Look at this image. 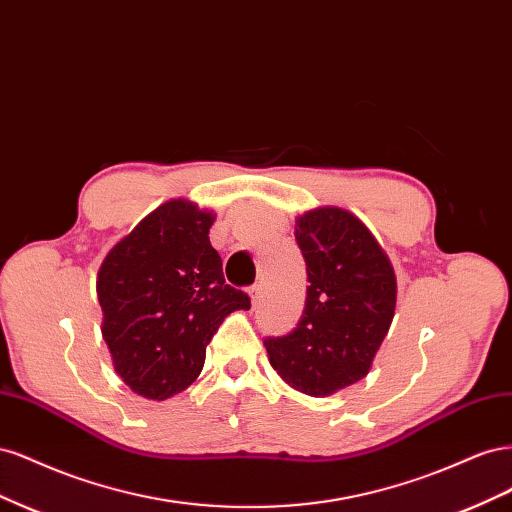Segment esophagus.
<instances>
[{
  "instance_id": "obj_1",
  "label": "esophagus",
  "mask_w": 512,
  "mask_h": 512,
  "mask_svg": "<svg viewBox=\"0 0 512 512\" xmlns=\"http://www.w3.org/2000/svg\"><path fill=\"white\" fill-rule=\"evenodd\" d=\"M250 297H252V303H254V305L260 303V299H262V286H260V284H254V286L250 288Z\"/></svg>"
}]
</instances>
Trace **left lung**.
<instances>
[{"mask_svg": "<svg viewBox=\"0 0 512 512\" xmlns=\"http://www.w3.org/2000/svg\"><path fill=\"white\" fill-rule=\"evenodd\" d=\"M294 239L307 267L305 309L288 335L265 337V348L292 389L324 397L367 376L395 314V273L371 232L344 209L307 211Z\"/></svg>", "mask_w": 512, "mask_h": 512, "instance_id": "1", "label": "left lung"}]
</instances>
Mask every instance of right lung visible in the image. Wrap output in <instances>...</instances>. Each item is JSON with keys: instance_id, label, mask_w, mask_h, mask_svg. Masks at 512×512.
Masks as SVG:
<instances>
[{"instance_id": "1", "label": "right lung", "mask_w": 512, "mask_h": 512, "mask_svg": "<svg viewBox=\"0 0 512 512\" xmlns=\"http://www.w3.org/2000/svg\"><path fill=\"white\" fill-rule=\"evenodd\" d=\"M213 215L168 200L121 239L98 273L102 337L134 393L168 399L200 376L205 352L247 292L226 284L209 243Z\"/></svg>"}]
</instances>
